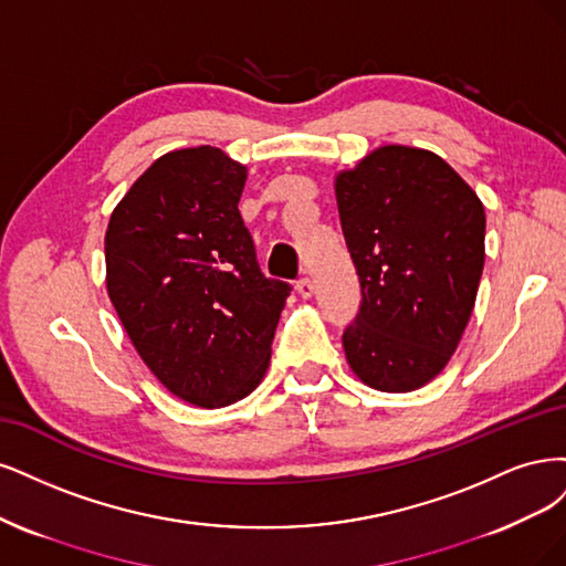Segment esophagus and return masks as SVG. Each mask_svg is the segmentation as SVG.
<instances>
[{
	"label": "esophagus",
	"instance_id": "esophagus-1",
	"mask_svg": "<svg viewBox=\"0 0 566 566\" xmlns=\"http://www.w3.org/2000/svg\"><path fill=\"white\" fill-rule=\"evenodd\" d=\"M296 291H298L303 298H310V296L315 294V284H313V280H310V277H303V280L296 282Z\"/></svg>",
	"mask_w": 566,
	"mask_h": 566
}]
</instances>
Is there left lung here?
I'll return each instance as SVG.
<instances>
[{"label": "left lung", "mask_w": 566, "mask_h": 566, "mask_svg": "<svg viewBox=\"0 0 566 566\" xmlns=\"http://www.w3.org/2000/svg\"><path fill=\"white\" fill-rule=\"evenodd\" d=\"M361 305L343 334L353 374L380 392L423 388L449 364L484 268V205L430 150L380 145L334 178Z\"/></svg>", "instance_id": "obj_1"}]
</instances>
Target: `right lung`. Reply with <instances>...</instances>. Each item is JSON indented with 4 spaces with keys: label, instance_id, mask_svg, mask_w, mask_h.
<instances>
[{
    "label": "right lung",
    "instance_id": "right-lung-1",
    "mask_svg": "<svg viewBox=\"0 0 566 566\" xmlns=\"http://www.w3.org/2000/svg\"><path fill=\"white\" fill-rule=\"evenodd\" d=\"M247 167L199 145L161 155L115 207L105 286L153 376L202 409L263 380L289 284L259 270L240 216Z\"/></svg>",
    "mask_w": 566,
    "mask_h": 566
}]
</instances>
